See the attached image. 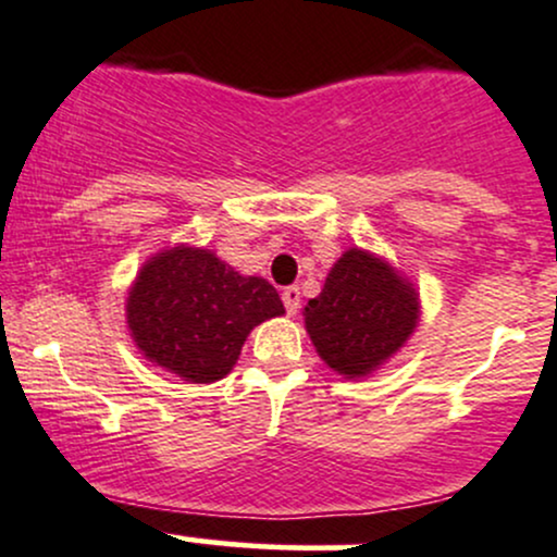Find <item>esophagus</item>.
Returning <instances> with one entry per match:
<instances>
[{
	"mask_svg": "<svg viewBox=\"0 0 557 557\" xmlns=\"http://www.w3.org/2000/svg\"><path fill=\"white\" fill-rule=\"evenodd\" d=\"M281 300H284L286 313L295 315L297 310H300V289H297V286H286V289L281 292Z\"/></svg>",
	"mask_w": 557,
	"mask_h": 557,
	"instance_id": "obj_1",
	"label": "esophagus"
}]
</instances>
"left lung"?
Wrapping results in <instances>:
<instances>
[{
  "mask_svg": "<svg viewBox=\"0 0 557 557\" xmlns=\"http://www.w3.org/2000/svg\"><path fill=\"white\" fill-rule=\"evenodd\" d=\"M420 321V295L404 273L367 249L334 262L324 289L305 305V329L329 369L358 380L404 348Z\"/></svg>",
  "mask_w": 557,
  "mask_h": 557,
  "instance_id": "obj_1",
  "label": "left lung"
}]
</instances>
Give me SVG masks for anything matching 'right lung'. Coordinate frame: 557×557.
<instances>
[{
    "label": "right lung",
    "mask_w": 557,
    "mask_h": 557,
    "mask_svg": "<svg viewBox=\"0 0 557 557\" xmlns=\"http://www.w3.org/2000/svg\"><path fill=\"white\" fill-rule=\"evenodd\" d=\"M284 313L278 292L242 276L199 247L153 255L127 297V324L143 356L185 382L223 380L257 324Z\"/></svg>",
    "instance_id": "obj_1"
}]
</instances>
